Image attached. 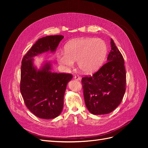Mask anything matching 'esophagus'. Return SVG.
<instances>
[{"label": "esophagus", "mask_w": 148, "mask_h": 148, "mask_svg": "<svg viewBox=\"0 0 148 148\" xmlns=\"http://www.w3.org/2000/svg\"><path fill=\"white\" fill-rule=\"evenodd\" d=\"M74 79L75 80H78V81H79V80L81 79V78H80L78 75H75L74 77Z\"/></svg>", "instance_id": "obj_1"}]
</instances>
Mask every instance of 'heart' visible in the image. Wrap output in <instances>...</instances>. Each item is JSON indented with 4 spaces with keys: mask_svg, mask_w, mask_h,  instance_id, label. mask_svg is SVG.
I'll use <instances>...</instances> for the list:
<instances>
[{
    "mask_svg": "<svg viewBox=\"0 0 148 148\" xmlns=\"http://www.w3.org/2000/svg\"><path fill=\"white\" fill-rule=\"evenodd\" d=\"M107 47L101 39L83 38L71 40L65 46V52L57 54L58 63L66 69L73 66L77 61L79 69L83 73L90 74L96 71L104 62Z\"/></svg>",
    "mask_w": 148,
    "mask_h": 148,
    "instance_id": "1",
    "label": "heart"
}]
</instances>
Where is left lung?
I'll return each instance as SVG.
<instances>
[{
	"label": "left lung",
	"mask_w": 148,
	"mask_h": 148,
	"mask_svg": "<svg viewBox=\"0 0 148 148\" xmlns=\"http://www.w3.org/2000/svg\"><path fill=\"white\" fill-rule=\"evenodd\" d=\"M107 62L97 72L82 79L85 104L94 115L110 113L120 104L125 92L123 57L113 39Z\"/></svg>",
	"instance_id": "obj_1"
}]
</instances>
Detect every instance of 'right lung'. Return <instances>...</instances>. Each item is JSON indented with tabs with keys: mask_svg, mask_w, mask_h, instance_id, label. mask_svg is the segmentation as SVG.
Segmentation results:
<instances>
[{
	"mask_svg": "<svg viewBox=\"0 0 148 148\" xmlns=\"http://www.w3.org/2000/svg\"><path fill=\"white\" fill-rule=\"evenodd\" d=\"M63 38L55 35L39 39L22 59L20 91L27 108L40 119H53L61 114L66 85L73 76L52 72L48 61L38 69L33 58L44 52L54 53Z\"/></svg>",
	"mask_w": 148,
	"mask_h": 148,
	"instance_id": "1",
	"label": "right lung"
}]
</instances>
